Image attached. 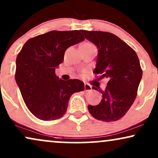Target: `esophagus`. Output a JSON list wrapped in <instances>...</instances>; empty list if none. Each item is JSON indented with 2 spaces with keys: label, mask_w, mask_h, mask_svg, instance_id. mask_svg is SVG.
Here are the masks:
<instances>
[{
  "label": "esophagus",
  "mask_w": 158,
  "mask_h": 158,
  "mask_svg": "<svg viewBox=\"0 0 158 158\" xmlns=\"http://www.w3.org/2000/svg\"><path fill=\"white\" fill-rule=\"evenodd\" d=\"M85 91H91L92 90V87L90 85H89L88 84H85Z\"/></svg>",
  "instance_id": "34e87169"
}]
</instances>
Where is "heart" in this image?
Returning <instances> with one entry per match:
<instances>
[{
  "instance_id": "obj_1",
  "label": "heart",
  "mask_w": 158,
  "mask_h": 158,
  "mask_svg": "<svg viewBox=\"0 0 158 158\" xmlns=\"http://www.w3.org/2000/svg\"><path fill=\"white\" fill-rule=\"evenodd\" d=\"M81 45H85V46H87V47H92V46H93L92 44L90 43H88V42H85V43H83Z\"/></svg>"
}]
</instances>
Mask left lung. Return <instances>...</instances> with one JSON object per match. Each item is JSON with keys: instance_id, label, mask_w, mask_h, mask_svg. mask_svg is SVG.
<instances>
[{"instance_id": "obj_1", "label": "left lung", "mask_w": 158, "mask_h": 158, "mask_svg": "<svg viewBox=\"0 0 158 158\" xmlns=\"http://www.w3.org/2000/svg\"><path fill=\"white\" fill-rule=\"evenodd\" d=\"M86 39L98 49L93 72L98 79L107 78L108 83L98 105H88L94 118L104 122L117 121L129 110L137 95L142 70L135 52L113 33L81 31ZM93 89L98 90L97 87Z\"/></svg>"}]
</instances>
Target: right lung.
I'll use <instances>...</instances> for the list:
<instances>
[{"label": "right lung", "mask_w": 158, "mask_h": 158, "mask_svg": "<svg viewBox=\"0 0 158 158\" xmlns=\"http://www.w3.org/2000/svg\"><path fill=\"white\" fill-rule=\"evenodd\" d=\"M84 40L81 31H52L30 39L18 54L16 82L27 109L38 119L61 118L71 95L85 89L83 81L62 80L55 74L65 50Z\"/></svg>", "instance_id": "right-lung-1"}]
</instances>
